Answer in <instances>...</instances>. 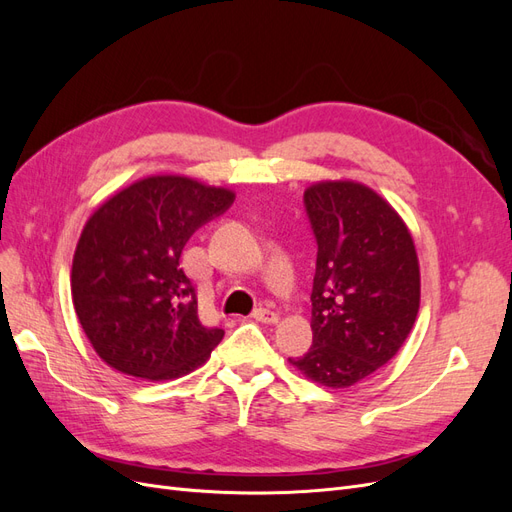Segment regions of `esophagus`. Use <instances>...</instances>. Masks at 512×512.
<instances>
[{
  "mask_svg": "<svg viewBox=\"0 0 512 512\" xmlns=\"http://www.w3.org/2000/svg\"><path fill=\"white\" fill-rule=\"evenodd\" d=\"M254 320L262 322V324H275L277 322V314L271 312V309H258L254 314Z\"/></svg>",
  "mask_w": 512,
  "mask_h": 512,
  "instance_id": "obj_1",
  "label": "esophagus"
}]
</instances>
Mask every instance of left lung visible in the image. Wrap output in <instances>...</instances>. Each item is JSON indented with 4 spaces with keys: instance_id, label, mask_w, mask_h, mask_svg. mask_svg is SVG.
Listing matches in <instances>:
<instances>
[{
    "instance_id": "8db88e82",
    "label": "left lung",
    "mask_w": 512,
    "mask_h": 512,
    "mask_svg": "<svg viewBox=\"0 0 512 512\" xmlns=\"http://www.w3.org/2000/svg\"><path fill=\"white\" fill-rule=\"evenodd\" d=\"M305 209L318 241L314 344L288 363L316 384L348 389L404 346L421 305V267L406 222L369 185L316 181Z\"/></svg>"
}]
</instances>
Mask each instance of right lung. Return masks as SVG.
<instances>
[{"label":"right lung","mask_w":512,"mask_h":512,"mask_svg":"<svg viewBox=\"0 0 512 512\" xmlns=\"http://www.w3.org/2000/svg\"><path fill=\"white\" fill-rule=\"evenodd\" d=\"M235 192L185 175H149L108 196L76 243L70 290L100 359L126 376L177 380L203 365L222 329L198 320L179 260L188 239Z\"/></svg>","instance_id":"1"}]
</instances>
